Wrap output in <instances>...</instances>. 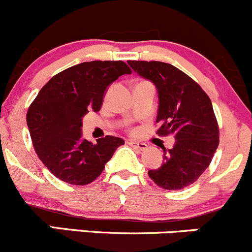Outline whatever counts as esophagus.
Here are the masks:
<instances>
[{
    "label": "esophagus",
    "mask_w": 252,
    "mask_h": 252,
    "mask_svg": "<svg viewBox=\"0 0 252 252\" xmlns=\"http://www.w3.org/2000/svg\"><path fill=\"white\" fill-rule=\"evenodd\" d=\"M128 144L130 145L131 147L136 148L137 151H145V150H147V147H148L146 144H144V142H136V141H133V140H129Z\"/></svg>",
    "instance_id": "34e87169"
}]
</instances>
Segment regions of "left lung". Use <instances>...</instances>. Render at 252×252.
Instances as JSON below:
<instances>
[{"label":"left lung","mask_w":252,"mask_h":252,"mask_svg":"<svg viewBox=\"0 0 252 252\" xmlns=\"http://www.w3.org/2000/svg\"><path fill=\"white\" fill-rule=\"evenodd\" d=\"M158 92V135H173V148L163 147L164 163L148 176L164 189L177 190L197 181L219 146V126L210 97L199 84L170 63L128 62Z\"/></svg>","instance_id":"1"}]
</instances>
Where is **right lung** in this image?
<instances>
[{
  "label": "right lung",
  "mask_w": 252,
  "mask_h": 252,
  "mask_svg": "<svg viewBox=\"0 0 252 252\" xmlns=\"http://www.w3.org/2000/svg\"><path fill=\"white\" fill-rule=\"evenodd\" d=\"M131 70L123 62H89L71 66L49 79L26 115L33 147L47 169L63 182L94 181L124 140L107 136L96 144L82 137V118L97 112L106 89Z\"/></svg>",
  "instance_id": "right-lung-1"
}]
</instances>
